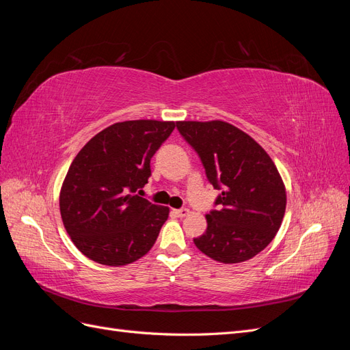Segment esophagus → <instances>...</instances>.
Returning a JSON list of instances; mask_svg holds the SVG:
<instances>
[{"instance_id":"34e87169","label":"esophagus","mask_w":350,"mask_h":350,"mask_svg":"<svg viewBox=\"0 0 350 350\" xmlns=\"http://www.w3.org/2000/svg\"><path fill=\"white\" fill-rule=\"evenodd\" d=\"M174 213L178 217H185L187 215H189V210L188 208H176V210H174Z\"/></svg>"}]
</instances>
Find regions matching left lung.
<instances>
[{
  "label": "left lung",
  "mask_w": 350,
  "mask_h": 350,
  "mask_svg": "<svg viewBox=\"0 0 350 350\" xmlns=\"http://www.w3.org/2000/svg\"><path fill=\"white\" fill-rule=\"evenodd\" d=\"M176 129L204 166L220 194L207 229L194 238L206 256L225 264L247 261L273 241L282 225L286 191L266 150L248 134L224 121H181Z\"/></svg>",
  "instance_id": "obj_1"
}]
</instances>
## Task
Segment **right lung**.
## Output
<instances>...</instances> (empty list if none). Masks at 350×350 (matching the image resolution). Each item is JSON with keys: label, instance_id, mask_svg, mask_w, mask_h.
Listing matches in <instances>:
<instances>
[{"label": "right lung", "instance_id": "add662e5", "mask_svg": "<svg viewBox=\"0 0 350 350\" xmlns=\"http://www.w3.org/2000/svg\"><path fill=\"white\" fill-rule=\"evenodd\" d=\"M175 122L137 120L98 133L79 154L59 194L62 224L84 256L105 266H125L149 252L169 208L140 197L150 159Z\"/></svg>", "mask_w": 350, "mask_h": 350}]
</instances>
